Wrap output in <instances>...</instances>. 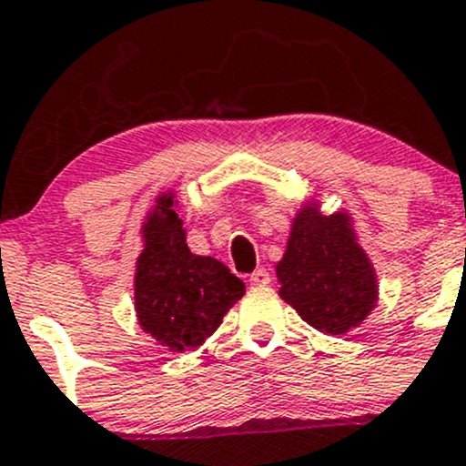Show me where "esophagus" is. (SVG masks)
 Listing matches in <instances>:
<instances>
[{"label": "esophagus", "mask_w": 466, "mask_h": 466, "mask_svg": "<svg viewBox=\"0 0 466 466\" xmlns=\"http://www.w3.org/2000/svg\"><path fill=\"white\" fill-rule=\"evenodd\" d=\"M248 282H251L253 287H265V285H268V282H271V276H268L267 268H256V271L248 276Z\"/></svg>", "instance_id": "esophagus-1"}]
</instances>
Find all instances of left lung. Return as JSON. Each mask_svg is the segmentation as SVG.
<instances>
[{
	"instance_id": "1",
	"label": "left lung",
	"mask_w": 466,
	"mask_h": 466,
	"mask_svg": "<svg viewBox=\"0 0 466 466\" xmlns=\"http://www.w3.org/2000/svg\"><path fill=\"white\" fill-rule=\"evenodd\" d=\"M280 299L325 334L359 328L377 305V276L345 213L303 206L276 267Z\"/></svg>"
}]
</instances>
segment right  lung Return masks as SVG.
<instances>
[{
    "label": "right lung",
    "instance_id": "add662e5",
    "mask_svg": "<svg viewBox=\"0 0 466 466\" xmlns=\"http://www.w3.org/2000/svg\"><path fill=\"white\" fill-rule=\"evenodd\" d=\"M175 195L163 193L143 224V247L134 276L138 325L172 352L198 348L222 325L244 296V282L210 256L186 244Z\"/></svg>",
    "mask_w": 466,
    "mask_h": 466
}]
</instances>
